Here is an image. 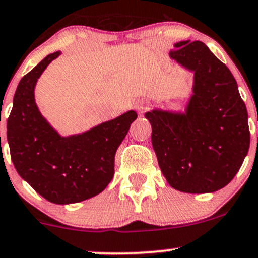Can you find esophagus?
Here are the masks:
<instances>
[{"instance_id":"esophagus-1","label":"esophagus","mask_w":258,"mask_h":258,"mask_svg":"<svg viewBox=\"0 0 258 258\" xmlns=\"http://www.w3.org/2000/svg\"><path fill=\"white\" fill-rule=\"evenodd\" d=\"M137 108L140 113H144L149 108V102L148 101H139L137 103Z\"/></svg>"}]
</instances>
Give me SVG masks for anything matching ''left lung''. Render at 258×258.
Wrapping results in <instances>:
<instances>
[{
    "label": "left lung",
    "instance_id": "left-lung-1",
    "mask_svg": "<svg viewBox=\"0 0 258 258\" xmlns=\"http://www.w3.org/2000/svg\"><path fill=\"white\" fill-rule=\"evenodd\" d=\"M170 56L195 71V95L185 114H145L159 166L174 189L215 192L234 178L250 148L246 106L232 74L206 44L179 41Z\"/></svg>",
    "mask_w": 258,
    "mask_h": 258
}]
</instances>
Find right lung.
Instances as JSON below:
<instances>
[{
	"label": "right lung",
	"mask_w": 258,
	"mask_h": 258,
	"mask_svg": "<svg viewBox=\"0 0 258 258\" xmlns=\"http://www.w3.org/2000/svg\"><path fill=\"white\" fill-rule=\"evenodd\" d=\"M59 55H48L19 81L7 140L19 176L51 203L70 204L99 195L112 181L115 151L138 114L129 110L84 134L60 137L34 102L37 80Z\"/></svg>",
	"instance_id": "add662e5"
}]
</instances>
